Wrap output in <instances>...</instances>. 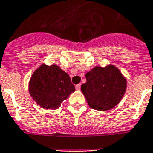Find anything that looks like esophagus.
Segmentation results:
<instances>
[{"label":"esophagus","instance_id":"34e87169","mask_svg":"<svg viewBox=\"0 0 153 153\" xmlns=\"http://www.w3.org/2000/svg\"><path fill=\"white\" fill-rule=\"evenodd\" d=\"M76 89L80 90V85H76Z\"/></svg>","mask_w":153,"mask_h":153}]
</instances>
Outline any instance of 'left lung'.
Listing matches in <instances>:
<instances>
[{
  "mask_svg": "<svg viewBox=\"0 0 153 153\" xmlns=\"http://www.w3.org/2000/svg\"><path fill=\"white\" fill-rule=\"evenodd\" d=\"M81 91L93 109L106 111L120 101L126 90V80L115 66L95 67L86 73Z\"/></svg>",
  "mask_w": 153,
  "mask_h": 153,
  "instance_id": "left-lung-1",
  "label": "left lung"
}]
</instances>
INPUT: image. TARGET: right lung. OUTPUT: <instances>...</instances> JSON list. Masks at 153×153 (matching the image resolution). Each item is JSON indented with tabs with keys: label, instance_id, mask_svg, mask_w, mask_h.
Wrapping results in <instances>:
<instances>
[{
	"label": "right lung",
	"instance_id": "1",
	"mask_svg": "<svg viewBox=\"0 0 153 153\" xmlns=\"http://www.w3.org/2000/svg\"><path fill=\"white\" fill-rule=\"evenodd\" d=\"M75 91L67 73L59 66L42 65L32 75L29 93L37 105L45 109H57L62 101Z\"/></svg>",
	"mask_w": 153,
	"mask_h": 153
}]
</instances>
